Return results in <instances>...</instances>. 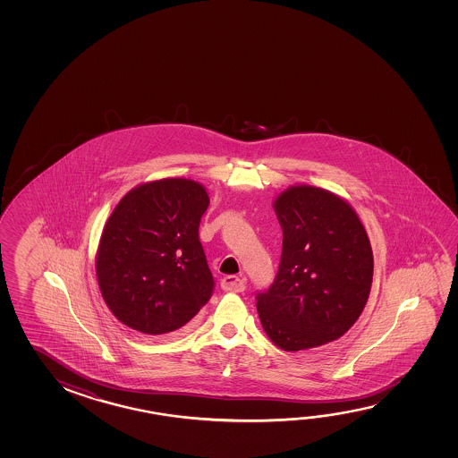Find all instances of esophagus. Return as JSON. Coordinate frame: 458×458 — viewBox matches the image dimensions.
I'll return each mask as SVG.
<instances>
[{
	"instance_id": "1",
	"label": "esophagus",
	"mask_w": 458,
	"mask_h": 458,
	"mask_svg": "<svg viewBox=\"0 0 458 458\" xmlns=\"http://www.w3.org/2000/svg\"><path fill=\"white\" fill-rule=\"evenodd\" d=\"M222 289L228 293H242L246 289V281L240 276H225L222 279Z\"/></svg>"
}]
</instances>
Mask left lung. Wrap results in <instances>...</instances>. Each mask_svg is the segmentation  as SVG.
Instances as JSON below:
<instances>
[{
  "mask_svg": "<svg viewBox=\"0 0 458 458\" xmlns=\"http://www.w3.org/2000/svg\"><path fill=\"white\" fill-rule=\"evenodd\" d=\"M273 208L283 252L270 289L257 293L263 330L285 352L326 345L366 307L374 275L368 233L352 206L323 188H287Z\"/></svg>",
  "mask_w": 458,
  "mask_h": 458,
  "instance_id": "obj_1",
  "label": "left lung"
}]
</instances>
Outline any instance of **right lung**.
Segmentation results:
<instances>
[{
	"instance_id": "right-lung-1",
	"label": "right lung",
	"mask_w": 458,
	"mask_h": 458,
	"mask_svg": "<svg viewBox=\"0 0 458 458\" xmlns=\"http://www.w3.org/2000/svg\"><path fill=\"white\" fill-rule=\"evenodd\" d=\"M208 206L206 188L190 179L148 182L121 198L96 255L100 293L121 323L171 337L209 301L214 277L198 233Z\"/></svg>"
}]
</instances>
